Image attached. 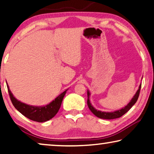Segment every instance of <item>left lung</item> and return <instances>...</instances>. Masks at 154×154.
<instances>
[{"mask_svg": "<svg viewBox=\"0 0 154 154\" xmlns=\"http://www.w3.org/2000/svg\"><path fill=\"white\" fill-rule=\"evenodd\" d=\"M141 88V84H140L139 88L136 91V94H135L134 97L128 104L123 107L122 109L117 110V111H115L113 112H105V111H101L99 110L96 109L95 107H93V105L91 104V101H90V96H91V93L88 90L87 91V95H88V100H87V104H88V106L89 109L91 110V111L93 113L95 116H97V118H100L101 119H105V120H112V119H116L118 118H120L121 116H122L124 114H125L127 112L129 111V109L131 108L134 105L136 104L137 102V99H138L140 91Z\"/></svg>", "mask_w": 154, "mask_h": 154, "instance_id": "obj_1", "label": "left lung"}]
</instances>
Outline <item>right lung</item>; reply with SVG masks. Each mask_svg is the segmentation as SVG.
<instances>
[{"instance_id":"right-lung-1","label":"right lung","mask_w":154,"mask_h":154,"mask_svg":"<svg viewBox=\"0 0 154 154\" xmlns=\"http://www.w3.org/2000/svg\"><path fill=\"white\" fill-rule=\"evenodd\" d=\"M7 86H8L11 101L16 109L29 120L38 122H44L54 117L60 109L64 96L66 95V91H68V89L64 91L48 104L42 106H36L25 104L20 101H18L17 98L14 97L8 85H7Z\"/></svg>"}]
</instances>
